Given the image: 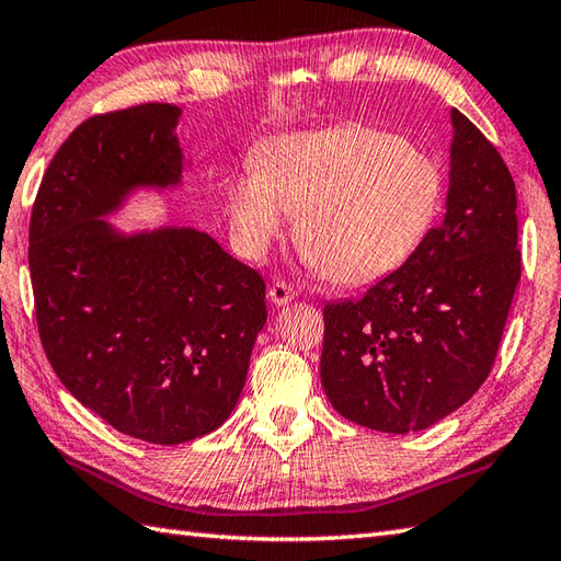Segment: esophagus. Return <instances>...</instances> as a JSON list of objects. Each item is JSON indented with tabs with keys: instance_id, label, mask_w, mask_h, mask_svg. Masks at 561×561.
I'll return each mask as SVG.
<instances>
[{
	"instance_id": "34e87169",
	"label": "esophagus",
	"mask_w": 561,
	"mask_h": 561,
	"mask_svg": "<svg viewBox=\"0 0 561 561\" xmlns=\"http://www.w3.org/2000/svg\"><path fill=\"white\" fill-rule=\"evenodd\" d=\"M267 299L274 304V306H287L296 299V289L289 287L287 282H274L270 291H267Z\"/></svg>"
}]
</instances>
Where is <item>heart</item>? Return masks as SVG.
<instances>
[{
  "label": "heart",
  "instance_id": "1",
  "mask_svg": "<svg viewBox=\"0 0 561 561\" xmlns=\"http://www.w3.org/2000/svg\"><path fill=\"white\" fill-rule=\"evenodd\" d=\"M438 161L390 129L340 125L267 141L255 169L226 183L231 241L265 257L296 214L294 241L325 279L347 287L388 277L424 243L444 207Z\"/></svg>",
  "mask_w": 561,
  "mask_h": 561
}]
</instances>
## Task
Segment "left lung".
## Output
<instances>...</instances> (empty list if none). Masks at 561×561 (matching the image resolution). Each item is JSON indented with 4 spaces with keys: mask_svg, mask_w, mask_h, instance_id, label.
Returning <instances> with one entry per match:
<instances>
[{
    "mask_svg": "<svg viewBox=\"0 0 561 561\" xmlns=\"http://www.w3.org/2000/svg\"><path fill=\"white\" fill-rule=\"evenodd\" d=\"M450 121L444 221L359 301L323 308L325 396L376 432H422L480 390L520 279L514 178L468 117Z\"/></svg>",
    "mask_w": 561,
    "mask_h": 561,
    "instance_id": "8db88e82",
    "label": "left lung"
}]
</instances>
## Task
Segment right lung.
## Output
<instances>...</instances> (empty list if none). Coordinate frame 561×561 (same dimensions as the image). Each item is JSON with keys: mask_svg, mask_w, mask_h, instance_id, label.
<instances>
[{"mask_svg": "<svg viewBox=\"0 0 561 561\" xmlns=\"http://www.w3.org/2000/svg\"><path fill=\"white\" fill-rule=\"evenodd\" d=\"M181 108L93 115L57 149L33 202L28 267L47 362L117 432L175 446L219 428L267 323L265 282L211 236L105 221L137 187L181 183Z\"/></svg>", "mask_w": 561, "mask_h": 561, "instance_id": "1", "label": "right lung"}]
</instances>
